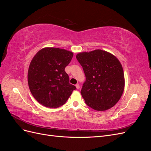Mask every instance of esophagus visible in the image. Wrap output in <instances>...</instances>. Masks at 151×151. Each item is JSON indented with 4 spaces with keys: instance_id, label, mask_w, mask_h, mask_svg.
Segmentation results:
<instances>
[{
    "instance_id": "obj_1",
    "label": "esophagus",
    "mask_w": 151,
    "mask_h": 151,
    "mask_svg": "<svg viewBox=\"0 0 151 151\" xmlns=\"http://www.w3.org/2000/svg\"><path fill=\"white\" fill-rule=\"evenodd\" d=\"M76 88H77V89H79L80 88V86H79V84H77L76 85Z\"/></svg>"
}]
</instances>
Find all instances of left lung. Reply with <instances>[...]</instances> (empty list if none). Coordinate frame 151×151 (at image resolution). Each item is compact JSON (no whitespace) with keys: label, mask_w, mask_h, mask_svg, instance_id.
<instances>
[{"label":"left lung","mask_w":151,"mask_h":151,"mask_svg":"<svg viewBox=\"0 0 151 151\" xmlns=\"http://www.w3.org/2000/svg\"><path fill=\"white\" fill-rule=\"evenodd\" d=\"M86 76L81 93L86 104L96 111L110 109L119 101L125 88V77L119 60L102 50L77 54Z\"/></svg>","instance_id":"1"}]
</instances>
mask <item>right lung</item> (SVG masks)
Instances as JSON below:
<instances>
[{"label": "right lung", "instance_id": "add662e5", "mask_svg": "<svg viewBox=\"0 0 151 151\" xmlns=\"http://www.w3.org/2000/svg\"><path fill=\"white\" fill-rule=\"evenodd\" d=\"M73 55L65 49L45 47L32 59L28 73L29 88L35 99L43 106L50 108L62 106L76 89L69 83L65 71Z\"/></svg>", "mask_w": 151, "mask_h": 151}]
</instances>
